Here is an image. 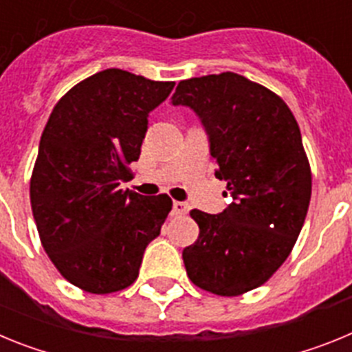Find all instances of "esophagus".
<instances>
[{"mask_svg": "<svg viewBox=\"0 0 352 352\" xmlns=\"http://www.w3.org/2000/svg\"><path fill=\"white\" fill-rule=\"evenodd\" d=\"M173 211H174V214H186L188 213V204L182 203V201H174Z\"/></svg>", "mask_w": 352, "mask_h": 352, "instance_id": "34e87169", "label": "esophagus"}]
</instances>
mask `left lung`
Masks as SVG:
<instances>
[{
    "mask_svg": "<svg viewBox=\"0 0 352 352\" xmlns=\"http://www.w3.org/2000/svg\"><path fill=\"white\" fill-rule=\"evenodd\" d=\"M210 133L211 157L232 203L220 214L192 210L199 238L183 250L186 275L219 296L268 282L292 252L312 195V170L291 109L272 89L234 72L182 80Z\"/></svg>",
    "mask_w": 352,
    "mask_h": 352,
    "instance_id": "1",
    "label": "left lung"
}]
</instances>
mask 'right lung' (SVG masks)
Here are the masks:
<instances>
[{"mask_svg":"<svg viewBox=\"0 0 352 352\" xmlns=\"http://www.w3.org/2000/svg\"><path fill=\"white\" fill-rule=\"evenodd\" d=\"M120 68L68 89L42 132L30 179L31 211L43 250L70 284L109 294L135 282L173 201L118 188L141 155L148 114L173 91Z\"/></svg>","mask_w":352,"mask_h":352,"instance_id":"1","label":"right lung"}]
</instances>
